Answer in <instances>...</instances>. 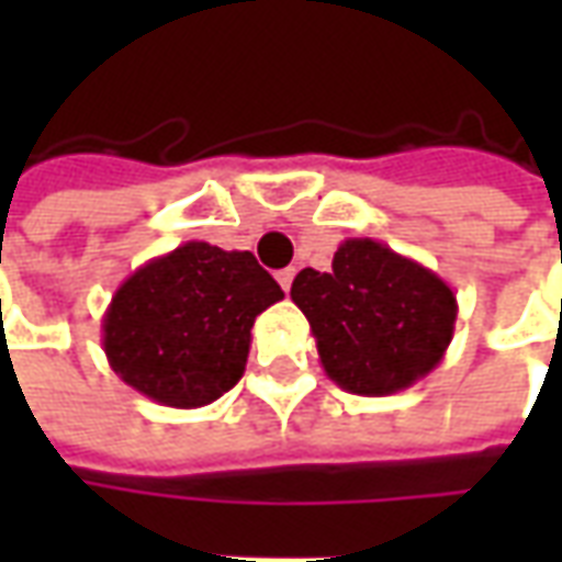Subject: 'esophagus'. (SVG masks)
<instances>
[{
  "instance_id": "esophagus-1",
  "label": "esophagus",
  "mask_w": 562,
  "mask_h": 562,
  "mask_svg": "<svg viewBox=\"0 0 562 562\" xmlns=\"http://www.w3.org/2000/svg\"><path fill=\"white\" fill-rule=\"evenodd\" d=\"M292 280H294V268H285L277 273V282L282 285V292H289V289H292Z\"/></svg>"
}]
</instances>
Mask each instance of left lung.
Instances as JSON below:
<instances>
[{"mask_svg": "<svg viewBox=\"0 0 562 562\" xmlns=\"http://www.w3.org/2000/svg\"><path fill=\"white\" fill-rule=\"evenodd\" d=\"M292 301L328 379L361 397L397 394L427 376L458 322V297L439 273L370 237L342 240L330 273L301 270Z\"/></svg>", "mask_w": 562, "mask_h": 562, "instance_id": "8db88e82", "label": "left lung"}]
</instances>
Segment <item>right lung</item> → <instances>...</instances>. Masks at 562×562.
Returning a JSON list of instances; mask_svg holds the SVG:
<instances>
[{"label":"right lung","instance_id":"right-lung-1","mask_svg":"<svg viewBox=\"0 0 562 562\" xmlns=\"http://www.w3.org/2000/svg\"><path fill=\"white\" fill-rule=\"evenodd\" d=\"M282 289L252 252L189 240L140 265L102 318L108 364L173 409L220 401L246 370L252 325Z\"/></svg>","mask_w":562,"mask_h":562}]
</instances>
